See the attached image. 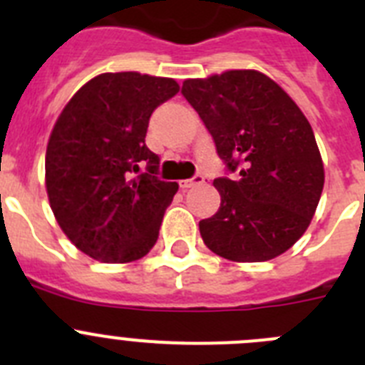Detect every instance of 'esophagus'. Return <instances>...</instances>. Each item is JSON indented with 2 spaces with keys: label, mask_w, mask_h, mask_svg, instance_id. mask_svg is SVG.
I'll use <instances>...</instances> for the list:
<instances>
[{
  "label": "esophagus",
  "mask_w": 365,
  "mask_h": 365,
  "mask_svg": "<svg viewBox=\"0 0 365 365\" xmlns=\"http://www.w3.org/2000/svg\"><path fill=\"white\" fill-rule=\"evenodd\" d=\"M206 180L205 175H193L192 179H182L179 180V186L182 190H188V188H193V186H197V185H202Z\"/></svg>",
  "instance_id": "obj_1"
}]
</instances>
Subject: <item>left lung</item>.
<instances>
[{
	"instance_id": "1",
	"label": "left lung",
	"mask_w": 365,
	"mask_h": 365,
	"mask_svg": "<svg viewBox=\"0 0 365 365\" xmlns=\"http://www.w3.org/2000/svg\"><path fill=\"white\" fill-rule=\"evenodd\" d=\"M230 177H217L221 206L199 221L205 245L230 261H267L307 230L324 190L311 124L278 83L257 71L185 80Z\"/></svg>"
}]
</instances>
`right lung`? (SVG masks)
<instances>
[{
	"instance_id": "1",
	"label": "right lung",
	"mask_w": 365,
	"mask_h": 365,
	"mask_svg": "<svg viewBox=\"0 0 365 365\" xmlns=\"http://www.w3.org/2000/svg\"><path fill=\"white\" fill-rule=\"evenodd\" d=\"M179 83L140 73H104L63 108L45 155V185L58 225L102 263L140 259L159 240L179 185L159 177L146 146L151 113Z\"/></svg>"
}]
</instances>
